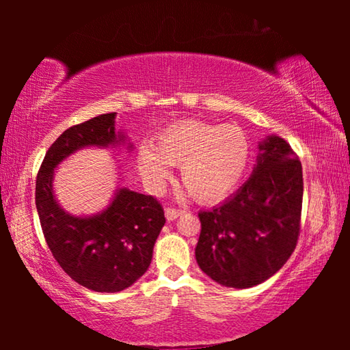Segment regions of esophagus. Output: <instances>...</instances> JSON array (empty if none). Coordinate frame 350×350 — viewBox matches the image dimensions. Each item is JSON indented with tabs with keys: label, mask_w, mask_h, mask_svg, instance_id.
Masks as SVG:
<instances>
[{
	"label": "esophagus",
	"mask_w": 350,
	"mask_h": 350,
	"mask_svg": "<svg viewBox=\"0 0 350 350\" xmlns=\"http://www.w3.org/2000/svg\"><path fill=\"white\" fill-rule=\"evenodd\" d=\"M180 215H182V210L171 208V206L165 208V217H167V221H174V219H177Z\"/></svg>",
	"instance_id": "34e87169"
}]
</instances>
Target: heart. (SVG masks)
<instances>
[{"instance_id": "1", "label": "heart", "mask_w": 350, "mask_h": 350, "mask_svg": "<svg viewBox=\"0 0 350 350\" xmlns=\"http://www.w3.org/2000/svg\"><path fill=\"white\" fill-rule=\"evenodd\" d=\"M250 161V144L236 125L185 118L163 128L152 145H142L137 168L152 189L180 167V179L199 202H219L238 187Z\"/></svg>"}]
</instances>
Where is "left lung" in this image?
I'll return each mask as SVG.
<instances>
[{
    "mask_svg": "<svg viewBox=\"0 0 350 350\" xmlns=\"http://www.w3.org/2000/svg\"><path fill=\"white\" fill-rule=\"evenodd\" d=\"M258 150L244 185L224 204L199 211L196 260L224 287L248 288L267 281L287 262L299 236V159L278 135H267Z\"/></svg>",
    "mask_w": 350,
    "mask_h": 350,
    "instance_id": "obj_1",
    "label": "left lung"
}]
</instances>
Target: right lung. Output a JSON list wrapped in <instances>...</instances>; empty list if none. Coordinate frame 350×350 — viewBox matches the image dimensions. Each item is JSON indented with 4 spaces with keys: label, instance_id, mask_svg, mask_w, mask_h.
Masks as SVG:
<instances>
[{
    "label": "right lung",
    "instance_id": "add662e5",
    "mask_svg": "<svg viewBox=\"0 0 350 350\" xmlns=\"http://www.w3.org/2000/svg\"><path fill=\"white\" fill-rule=\"evenodd\" d=\"M116 116L102 114L66 129L47 150L35 187L40 224L55 260L80 286L102 293L122 292L145 273L165 225L156 199L125 187L117 188L109 205L92 216H74L58 204V165L83 148L126 144V135L116 131Z\"/></svg>",
    "mask_w": 350,
    "mask_h": 350
}]
</instances>
